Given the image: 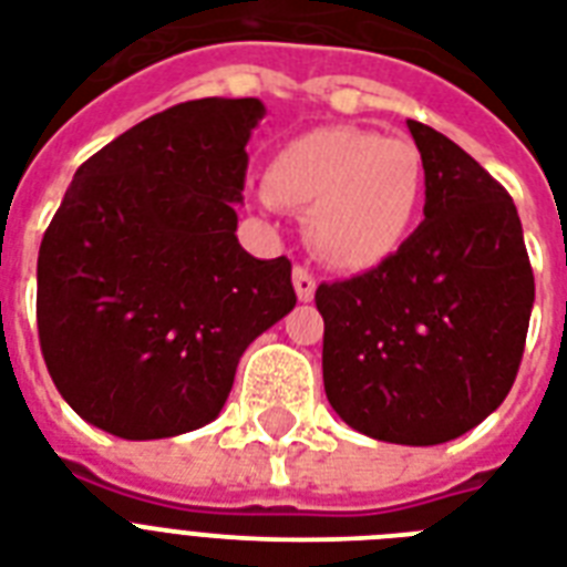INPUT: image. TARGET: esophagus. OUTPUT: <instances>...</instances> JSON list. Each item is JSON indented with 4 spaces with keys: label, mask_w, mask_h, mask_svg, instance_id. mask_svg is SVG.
Masks as SVG:
<instances>
[{
    "label": "esophagus",
    "mask_w": 567,
    "mask_h": 567,
    "mask_svg": "<svg viewBox=\"0 0 567 567\" xmlns=\"http://www.w3.org/2000/svg\"><path fill=\"white\" fill-rule=\"evenodd\" d=\"M315 288H318V279L311 276L309 267H293V291L300 302H309L315 297Z\"/></svg>",
    "instance_id": "1"
}]
</instances>
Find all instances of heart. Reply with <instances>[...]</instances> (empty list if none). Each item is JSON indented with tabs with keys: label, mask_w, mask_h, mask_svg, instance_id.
<instances>
[{
	"label": "heart",
	"mask_w": 567,
	"mask_h": 567,
	"mask_svg": "<svg viewBox=\"0 0 567 567\" xmlns=\"http://www.w3.org/2000/svg\"><path fill=\"white\" fill-rule=\"evenodd\" d=\"M267 194L306 212L315 256L341 270H371L403 247L423 203V162L403 137L323 126L276 150Z\"/></svg>",
	"instance_id": "obj_1"
}]
</instances>
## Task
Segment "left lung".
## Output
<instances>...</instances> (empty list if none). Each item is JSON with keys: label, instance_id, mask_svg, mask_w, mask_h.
I'll return each mask as SVG.
<instances>
[{"label": "left lung", "instance_id": "left-lung-1", "mask_svg": "<svg viewBox=\"0 0 567 567\" xmlns=\"http://www.w3.org/2000/svg\"><path fill=\"white\" fill-rule=\"evenodd\" d=\"M421 153V226L394 256L320 285L323 388L362 435L444 444L483 423L518 377L536 282L512 196L435 128Z\"/></svg>", "mask_w": 567, "mask_h": 567}]
</instances>
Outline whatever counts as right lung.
I'll return each instance as SVG.
<instances>
[{"mask_svg":"<svg viewBox=\"0 0 567 567\" xmlns=\"http://www.w3.org/2000/svg\"><path fill=\"white\" fill-rule=\"evenodd\" d=\"M261 100L153 114L75 171L38 256V332L70 409L117 439L220 414L244 350L297 306L291 261L238 244Z\"/></svg>","mask_w":567,"mask_h":567,"instance_id":"1","label":"right lung"}]
</instances>
